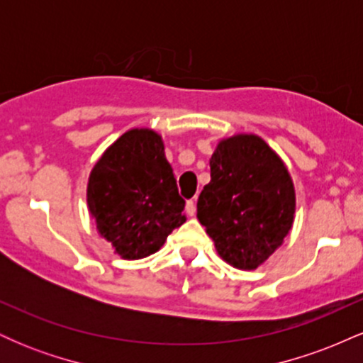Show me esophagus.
Returning <instances> with one entry per match:
<instances>
[{"mask_svg":"<svg viewBox=\"0 0 363 363\" xmlns=\"http://www.w3.org/2000/svg\"><path fill=\"white\" fill-rule=\"evenodd\" d=\"M186 211H187V215H189V216H194V213H196V203L193 201V199H189V201H187Z\"/></svg>","mask_w":363,"mask_h":363,"instance_id":"34e87169","label":"esophagus"}]
</instances>
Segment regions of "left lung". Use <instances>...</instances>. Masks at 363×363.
I'll use <instances>...</instances> for the list:
<instances>
[{
	"label": "left lung",
	"instance_id": "left-lung-1",
	"mask_svg": "<svg viewBox=\"0 0 363 363\" xmlns=\"http://www.w3.org/2000/svg\"><path fill=\"white\" fill-rule=\"evenodd\" d=\"M211 181L198 198V220L216 251L240 269H256L280 247L295 215V191L280 157L261 138L220 141Z\"/></svg>",
	"mask_w": 363,
	"mask_h": 363
}]
</instances>
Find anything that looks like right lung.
<instances>
[{
	"label": "right lung",
	"mask_w": 363,
	"mask_h": 363,
	"mask_svg": "<svg viewBox=\"0 0 363 363\" xmlns=\"http://www.w3.org/2000/svg\"><path fill=\"white\" fill-rule=\"evenodd\" d=\"M97 230L124 259L157 252L186 222L162 138L152 129H131L95 164L86 191Z\"/></svg>",
	"instance_id": "add662e5"
}]
</instances>
